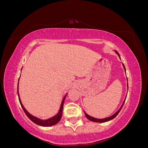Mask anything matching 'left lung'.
Returning <instances> with one entry per match:
<instances>
[{
    "label": "left lung",
    "instance_id": "obj_1",
    "mask_svg": "<svg viewBox=\"0 0 148 148\" xmlns=\"http://www.w3.org/2000/svg\"><path fill=\"white\" fill-rule=\"evenodd\" d=\"M115 52L117 53L118 54V56L120 57V55H119V52H117V51H115ZM123 64V68H124V69H125V71H126V70H125V66H124V64ZM127 81H128V79H127ZM127 86H128V84H127ZM126 97H125V100H124V101H123V104H122V106H121V107L119 109V110L116 113H115L113 115H112V116H110V117H107V118H105V119H96V118H94V117H91V116H90V115H88L86 112H84V114H85V115H86V118L87 119H88L89 120H91V121H92V122H99V123H103V122H107V121H109V120H112V119H114L116 116H117L118 114H119V113L120 112V111L121 110V109H122V107H123V104H124V103H125V100H126Z\"/></svg>",
    "mask_w": 148,
    "mask_h": 148
}]
</instances>
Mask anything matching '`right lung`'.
Returning <instances> with one entry per match:
<instances>
[{
	"instance_id": "1",
	"label": "right lung",
	"mask_w": 148,
	"mask_h": 148,
	"mask_svg": "<svg viewBox=\"0 0 148 148\" xmlns=\"http://www.w3.org/2000/svg\"><path fill=\"white\" fill-rule=\"evenodd\" d=\"M18 82H19V79H18ZM17 92H18V96L19 101H20V104L21 106L22 109H23L26 116H27V117L34 123L39 125H41V126H42V127H51V126H52V125H54L57 124L60 120V119L62 118V110H63L64 103L65 97L67 95V94L65 95V96L64 97L63 100H62L59 113H58L57 115H56L55 116H53V117H52L51 119H49L47 120H42V119H40L38 117H34V116L30 114L26 110V109L25 108L24 106H23V104H22L20 98V96H19V92H18V84Z\"/></svg>"
}]
</instances>
